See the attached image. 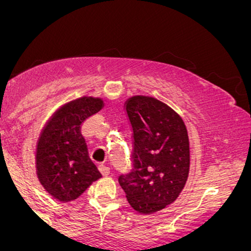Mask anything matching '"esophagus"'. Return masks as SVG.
<instances>
[{"label": "esophagus", "instance_id": "esophagus-1", "mask_svg": "<svg viewBox=\"0 0 251 251\" xmlns=\"http://www.w3.org/2000/svg\"><path fill=\"white\" fill-rule=\"evenodd\" d=\"M99 170H100V172H101V174L105 176V177H107V176L111 174V170H109V168L107 165H103V164H101V165L99 166Z\"/></svg>", "mask_w": 251, "mask_h": 251}]
</instances>
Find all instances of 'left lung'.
Here are the masks:
<instances>
[{
	"label": "left lung",
	"instance_id": "8db88e82",
	"mask_svg": "<svg viewBox=\"0 0 251 251\" xmlns=\"http://www.w3.org/2000/svg\"><path fill=\"white\" fill-rule=\"evenodd\" d=\"M133 129L131 174L119 184L129 205L143 215L165 209L183 191L190 171L185 124L177 112L155 98L135 96L126 101Z\"/></svg>",
	"mask_w": 251,
	"mask_h": 251
}]
</instances>
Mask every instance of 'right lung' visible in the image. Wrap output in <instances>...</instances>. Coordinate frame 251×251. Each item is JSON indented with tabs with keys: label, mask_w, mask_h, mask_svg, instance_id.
<instances>
[{
	"label": "right lung",
	"mask_w": 251,
	"mask_h": 251,
	"mask_svg": "<svg viewBox=\"0 0 251 251\" xmlns=\"http://www.w3.org/2000/svg\"><path fill=\"white\" fill-rule=\"evenodd\" d=\"M103 105L101 98H79L57 109L42 129L36 146V176L56 201L76 200L102 177L89 158L81 125Z\"/></svg>",
	"instance_id": "1"
}]
</instances>
